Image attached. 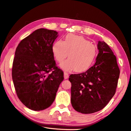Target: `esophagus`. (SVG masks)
I'll return each mask as SVG.
<instances>
[{"mask_svg": "<svg viewBox=\"0 0 131 131\" xmlns=\"http://www.w3.org/2000/svg\"><path fill=\"white\" fill-rule=\"evenodd\" d=\"M68 77H69L68 73L66 72H64V78H65V79H68Z\"/></svg>", "mask_w": 131, "mask_h": 131, "instance_id": "34e87169", "label": "esophagus"}]
</instances>
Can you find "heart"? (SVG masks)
<instances>
[{"instance_id": "b5f03b06", "label": "heart", "mask_w": 131, "mask_h": 131, "mask_svg": "<svg viewBox=\"0 0 131 131\" xmlns=\"http://www.w3.org/2000/svg\"><path fill=\"white\" fill-rule=\"evenodd\" d=\"M52 53L59 63L63 62L69 54V59L60 65L65 71L86 72L91 67L97 54L96 47L80 35L70 34L64 41L58 40L52 46Z\"/></svg>"}]
</instances>
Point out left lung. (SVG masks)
<instances>
[{
	"label": "left lung",
	"instance_id": "1",
	"mask_svg": "<svg viewBox=\"0 0 131 131\" xmlns=\"http://www.w3.org/2000/svg\"><path fill=\"white\" fill-rule=\"evenodd\" d=\"M94 65L85 72L71 74V103L78 112L89 114L103 109L115 94L120 75L117 59L105 42L99 41Z\"/></svg>",
	"mask_w": 131,
	"mask_h": 131
}]
</instances>
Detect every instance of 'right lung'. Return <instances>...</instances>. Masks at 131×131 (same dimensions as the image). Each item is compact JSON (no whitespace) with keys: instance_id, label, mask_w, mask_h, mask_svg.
<instances>
[{"instance_id":"right-lung-1","label":"right lung","mask_w":131,"mask_h":131,"mask_svg":"<svg viewBox=\"0 0 131 131\" xmlns=\"http://www.w3.org/2000/svg\"><path fill=\"white\" fill-rule=\"evenodd\" d=\"M58 32L39 28L22 39L16 49L12 77L20 101L31 110L50 106L63 80V73L56 66L52 46Z\"/></svg>"}]
</instances>
